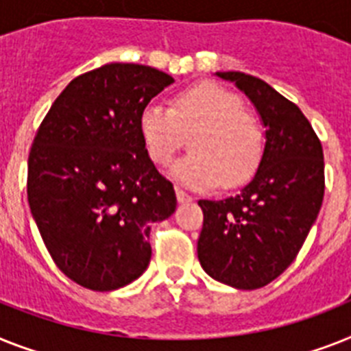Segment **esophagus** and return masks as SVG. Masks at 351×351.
Masks as SVG:
<instances>
[{"label": "esophagus", "instance_id": "esophagus-1", "mask_svg": "<svg viewBox=\"0 0 351 351\" xmlns=\"http://www.w3.org/2000/svg\"><path fill=\"white\" fill-rule=\"evenodd\" d=\"M176 195H178V201L179 202H192L193 197L190 195V193H186L182 188H176Z\"/></svg>", "mask_w": 351, "mask_h": 351}]
</instances>
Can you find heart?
I'll return each mask as SVG.
<instances>
[{"label":"heart","mask_w":351,"mask_h":351,"mask_svg":"<svg viewBox=\"0 0 351 351\" xmlns=\"http://www.w3.org/2000/svg\"><path fill=\"white\" fill-rule=\"evenodd\" d=\"M192 154L179 159L172 173L193 188L239 186L258 169L263 132L258 118L242 100L219 84L202 82L179 91L172 107L149 102L140 114V136L150 161L167 167L182 147L184 134Z\"/></svg>","instance_id":"1"}]
</instances>
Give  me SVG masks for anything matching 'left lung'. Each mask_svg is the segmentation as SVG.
I'll use <instances>...</instances> for the list:
<instances>
[{"instance_id": "8db88e82", "label": "left lung", "mask_w": 351, "mask_h": 351, "mask_svg": "<svg viewBox=\"0 0 351 351\" xmlns=\"http://www.w3.org/2000/svg\"><path fill=\"white\" fill-rule=\"evenodd\" d=\"M254 104L265 127L258 170L239 195L201 199L197 240L202 269L217 282L253 291L276 280L300 253L325 195L323 147L296 104L253 75L219 71Z\"/></svg>"}]
</instances>
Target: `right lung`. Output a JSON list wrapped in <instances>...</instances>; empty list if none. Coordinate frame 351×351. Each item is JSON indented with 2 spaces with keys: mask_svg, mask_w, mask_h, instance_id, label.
<instances>
[{
  "mask_svg": "<svg viewBox=\"0 0 351 351\" xmlns=\"http://www.w3.org/2000/svg\"><path fill=\"white\" fill-rule=\"evenodd\" d=\"M173 82L141 64L111 62L66 86L28 156V204L55 265L107 292L149 267L150 222L178 206L173 184L140 136L143 107Z\"/></svg>",
  "mask_w": 351,
  "mask_h": 351,
  "instance_id": "obj_1",
  "label": "right lung"
}]
</instances>
